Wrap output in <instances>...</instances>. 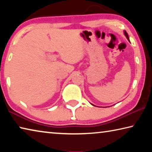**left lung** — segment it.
I'll use <instances>...</instances> for the list:
<instances>
[{"instance_id": "1", "label": "left lung", "mask_w": 152, "mask_h": 152, "mask_svg": "<svg viewBox=\"0 0 152 152\" xmlns=\"http://www.w3.org/2000/svg\"><path fill=\"white\" fill-rule=\"evenodd\" d=\"M123 32H124V35H125V37H127V39H128V41H129V42H130V41H129V36H128V34H127V32H126L125 31H123ZM92 105H93V106H94V104H91Z\"/></svg>"}]
</instances>
